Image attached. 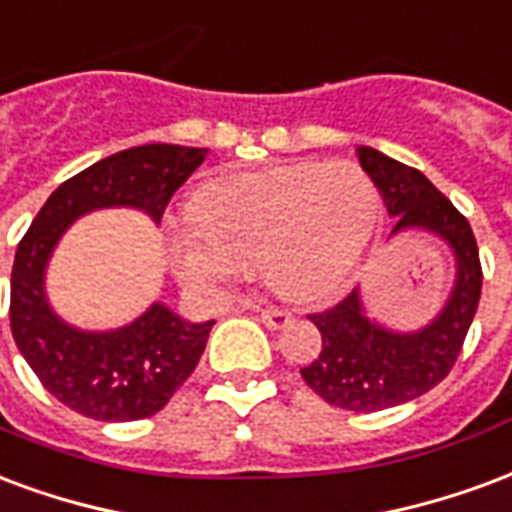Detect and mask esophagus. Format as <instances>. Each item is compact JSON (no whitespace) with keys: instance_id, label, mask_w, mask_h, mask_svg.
Instances as JSON below:
<instances>
[{"instance_id":"esophagus-1","label":"esophagus","mask_w":512,"mask_h":512,"mask_svg":"<svg viewBox=\"0 0 512 512\" xmlns=\"http://www.w3.org/2000/svg\"><path fill=\"white\" fill-rule=\"evenodd\" d=\"M261 322L267 324L270 330H281V327L292 322V313L283 311V308H261Z\"/></svg>"}]
</instances>
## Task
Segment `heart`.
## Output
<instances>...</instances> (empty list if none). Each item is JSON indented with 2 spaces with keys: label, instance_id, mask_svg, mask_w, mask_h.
I'll use <instances>...</instances> for the list:
<instances>
[{
  "label": "heart",
  "instance_id": "1",
  "mask_svg": "<svg viewBox=\"0 0 512 512\" xmlns=\"http://www.w3.org/2000/svg\"><path fill=\"white\" fill-rule=\"evenodd\" d=\"M376 207L374 179L352 160L226 174L196 193L199 229L169 234L171 270L201 294L264 272L283 297H324L360 259Z\"/></svg>",
  "mask_w": 512,
  "mask_h": 512
}]
</instances>
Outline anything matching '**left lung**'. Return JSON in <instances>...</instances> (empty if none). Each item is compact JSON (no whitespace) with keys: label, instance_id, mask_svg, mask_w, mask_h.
Returning <instances> with one entry per match:
<instances>
[{"label":"left lung","instance_id":"left-lung-1","mask_svg":"<svg viewBox=\"0 0 512 512\" xmlns=\"http://www.w3.org/2000/svg\"><path fill=\"white\" fill-rule=\"evenodd\" d=\"M357 158L395 218L393 234L431 231L455 256V283L445 308L414 333H395L368 319L360 289H352L333 308L308 316L322 333V352L300 371L305 384L330 406L379 412L420 398L450 374L475 319L483 270L469 220L423 171L371 147H357Z\"/></svg>","mask_w":512,"mask_h":512}]
</instances>
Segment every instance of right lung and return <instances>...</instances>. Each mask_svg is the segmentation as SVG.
<instances>
[{
  "label": "right lung",
  "mask_w": 512,
  "mask_h": 512,
  "mask_svg": "<svg viewBox=\"0 0 512 512\" xmlns=\"http://www.w3.org/2000/svg\"><path fill=\"white\" fill-rule=\"evenodd\" d=\"M207 149L144 144L98 160L62 182L18 242L10 278V330L18 352L57 401L73 412L128 423L160 412L207 346L215 322L190 324L163 302L125 327L92 333L59 319L46 300V267L70 223L92 210L133 207L160 223L174 190Z\"/></svg>",
  "instance_id": "obj_1"
}]
</instances>
